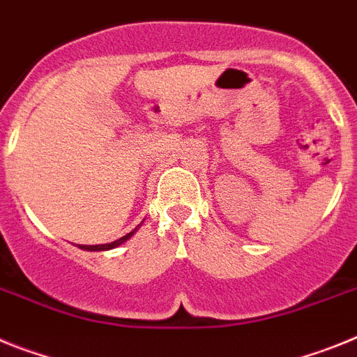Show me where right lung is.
Listing matches in <instances>:
<instances>
[{
    "label": "right lung",
    "instance_id": "add662e5",
    "mask_svg": "<svg viewBox=\"0 0 357 357\" xmlns=\"http://www.w3.org/2000/svg\"><path fill=\"white\" fill-rule=\"evenodd\" d=\"M138 226H140V225H138ZM138 226H136V228L132 231H129V234H127V235H123V237L116 238V241H113V243H109V244H95V246H82V244H80L79 248H82V250H88V252H102V250H111V248H116V246H120V244H122V243H126L127 238L131 237V235L135 234L136 230H138Z\"/></svg>",
    "mask_w": 357,
    "mask_h": 357
}]
</instances>
